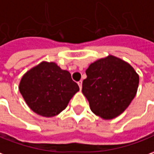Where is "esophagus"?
I'll return each instance as SVG.
<instances>
[{"label":"esophagus","mask_w":154,"mask_h":154,"mask_svg":"<svg viewBox=\"0 0 154 154\" xmlns=\"http://www.w3.org/2000/svg\"><path fill=\"white\" fill-rule=\"evenodd\" d=\"M78 85H79V89L81 90V88H82V80H79V81H78Z\"/></svg>","instance_id":"1"}]
</instances>
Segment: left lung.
<instances>
[{
    "instance_id": "1",
    "label": "left lung",
    "mask_w": 154,
    "mask_h": 154,
    "mask_svg": "<svg viewBox=\"0 0 154 154\" xmlns=\"http://www.w3.org/2000/svg\"><path fill=\"white\" fill-rule=\"evenodd\" d=\"M82 92L91 110L103 119L122 114L135 97L139 76L129 63L114 56L92 63L85 70Z\"/></svg>"
}]
</instances>
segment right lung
Returning a JSON list of instances; mask_svg holds the SVG:
<instances>
[{
	"label": "right lung",
	"mask_w": 154,
	"mask_h": 154,
	"mask_svg": "<svg viewBox=\"0 0 154 154\" xmlns=\"http://www.w3.org/2000/svg\"><path fill=\"white\" fill-rule=\"evenodd\" d=\"M19 91L32 111L51 117L66 108L79 88L69 71L53 62H42L22 76Z\"/></svg>",
	"instance_id": "right-lung-1"
}]
</instances>
